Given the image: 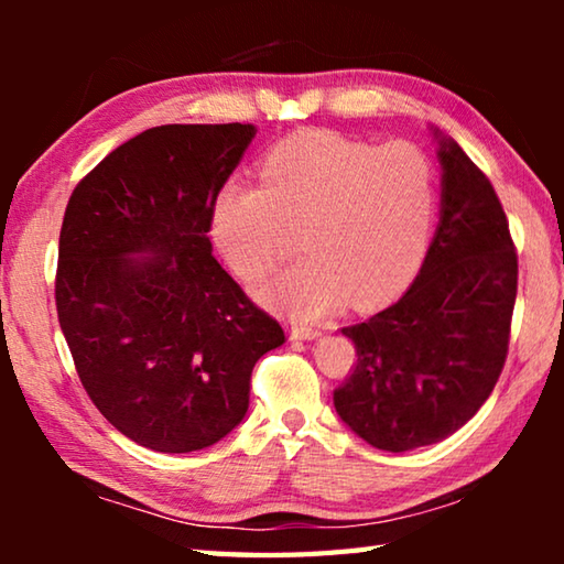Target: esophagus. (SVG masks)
<instances>
[{"label":"esophagus","instance_id":"34e87169","mask_svg":"<svg viewBox=\"0 0 564 564\" xmlns=\"http://www.w3.org/2000/svg\"><path fill=\"white\" fill-rule=\"evenodd\" d=\"M321 330L313 328V326H293L291 328V338L293 340H311V338H318Z\"/></svg>","mask_w":564,"mask_h":564}]
</instances>
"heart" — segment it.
<instances>
[{
    "instance_id": "obj_1",
    "label": "heart",
    "mask_w": 564,
    "mask_h": 564,
    "mask_svg": "<svg viewBox=\"0 0 564 564\" xmlns=\"http://www.w3.org/2000/svg\"><path fill=\"white\" fill-rule=\"evenodd\" d=\"M263 186L228 184L212 204V236L243 281H263L301 234L303 259L263 289L301 321L350 299L376 308L413 279L437 212L431 156L410 141L383 147L313 131L275 147Z\"/></svg>"
}]
</instances>
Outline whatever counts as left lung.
<instances>
[{"label": "left lung", "mask_w": 564, "mask_h": 564, "mask_svg": "<svg viewBox=\"0 0 564 564\" xmlns=\"http://www.w3.org/2000/svg\"><path fill=\"white\" fill-rule=\"evenodd\" d=\"M443 214L417 279L373 318L343 328L356 346L333 405L378 451L433 445L490 398L510 346L518 251L490 178L441 141Z\"/></svg>", "instance_id": "1"}]
</instances>
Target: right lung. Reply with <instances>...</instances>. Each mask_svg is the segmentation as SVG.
I'll return each mask as SVG.
<instances>
[{
	"label": "right lung",
	"instance_id": "obj_1",
	"mask_svg": "<svg viewBox=\"0 0 564 564\" xmlns=\"http://www.w3.org/2000/svg\"><path fill=\"white\" fill-rule=\"evenodd\" d=\"M253 137L238 121L147 129L66 204L54 279L66 346L99 413L151 451H202L231 433L256 360L285 343L208 241L214 198Z\"/></svg>",
	"mask_w": 564,
	"mask_h": 564
}]
</instances>
